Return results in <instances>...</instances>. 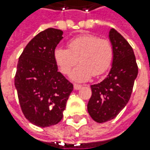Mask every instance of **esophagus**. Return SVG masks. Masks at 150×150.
Segmentation results:
<instances>
[{"label": "esophagus", "instance_id": "esophagus-1", "mask_svg": "<svg viewBox=\"0 0 150 150\" xmlns=\"http://www.w3.org/2000/svg\"><path fill=\"white\" fill-rule=\"evenodd\" d=\"M74 90H79V89L82 88V85H81V84H76V83H74Z\"/></svg>", "mask_w": 150, "mask_h": 150}]
</instances>
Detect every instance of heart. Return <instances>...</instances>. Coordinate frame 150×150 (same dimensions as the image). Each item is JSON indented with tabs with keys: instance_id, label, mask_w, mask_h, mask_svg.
Returning <instances> with one entry per match:
<instances>
[{
	"instance_id": "heart-1",
	"label": "heart",
	"mask_w": 150,
	"mask_h": 150,
	"mask_svg": "<svg viewBox=\"0 0 150 150\" xmlns=\"http://www.w3.org/2000/svg\"><path fill=\"white\" fill-rule=\"evenodd\" d=\"M68 48L57 47L54 50V59L63 74H68L78 63L70 78L76 82H85L93 76H98L105 73L111 67L114 49L112 42L96 35L84 34L69 40Z\"/></svg>"
}]
</instances>
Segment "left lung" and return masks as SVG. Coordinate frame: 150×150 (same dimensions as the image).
I'll use <instances>...</instances> for the list:
<instances>
[{
  "label": "left lung",
  "mask_w": 150,
  "mask_h": 150,
  "mask_svg": "<svg viewBox=\"0 0 150 150\" xmlns=\"http://www.w3.org/2000/svg\"><path fill=\"white\" fill-rule=\"evenodd\" d=\"M109 38L114 49L112 66L104 80L91 85L92 96L87 104L90 116L99 123L114 119L126 106L138 76L136 57L127 40L114 28Z\"/></svg>",
  "instance_id": "1"
}]
</instances>
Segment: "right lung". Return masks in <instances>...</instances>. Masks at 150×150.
<instances>
[{
  "label": "right lung",
  "mask_w": 150,
  "mask_h": 150,
  "mask_svg": "<svg viewBox=\"0 0 150 150\" xmlns=\"http://www.w3.org/2000/svg\"><path fill=\"white\" fill-rule=\"evenodd\" d=\"M63 31L49 28L38 33L21 53L15 74L21 111L28 122L45 128L63 118L73 84L57 71L54 50Z\"/></svg>",
  "instance_id": "add662e5"
}]
</instances>
